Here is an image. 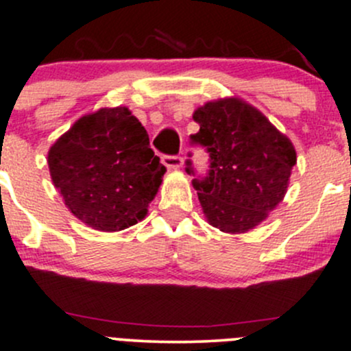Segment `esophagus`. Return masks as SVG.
<instances>
[{
  "label": "esophagus",
  "mask_w": 351,
  "mask_h": 351,
  "mask_svg": "<svg viewBox=\"0 0 351 351\" xmlns=\"http://www.w3.org/2000/svg\"><path fill=\"white\" fill-rule=\"evenodd\" d=\"M162 162H164L165 167L169 169H180L184 164L182 158L177 157V155H164V157H162Z\"/></svg>",
  "instance_id": "1"
}]
</instances>
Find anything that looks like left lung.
<instances>
[{
	"instance_id": "obj_1",
	"label": "left lung",
	"mask_w": 351,
	"mask_h": 351,
	"mask_svg": "<svg viewBox=\"0 0 351 351\" xmlns=\"http://www.w3.org/2000/svg\"><path fill=\"white\" fill-rule=\"evenodd\" d=\"M193 120L199 132L191 140L206 147L211 162L208 177L193 180L206 221L223 233L250 231L282 202L298 162L294 145L240 97L208 101Z\"/></svg>"
}]
</instances>
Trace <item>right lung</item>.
<instances>
[{
  "label": "right lung",
  "instance_id": "right-lung-1",
  "mask_svg": "<svg viewBox=\"0 0 351 351\" xmlns=\"http://www.w3.org/2000/svg\"><path fill=\"white\" fill-rule=\"evenodd\" d=\"M47 164L69 211L97 231L142 221L167 171L126 106L79 118L50 147Z\"/></svg>",
  "mask_w": 351,
  "mask_h": 351
}]
</instances>
